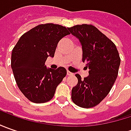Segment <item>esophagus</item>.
I'll return each mask as SVG.
<instances>
[{"label":"esophagus","instance_id":"34e87169","mask_svg":"<svg viewBox=\"0 0 131 131\" xmlns=\"http://www.w3.org/2000/svg\"><path fill=\"white\" fill-rule=\"evenodd\" d=\"M67 75L68 76H72L73 75V73H71V72H70V71H67Z\"/></svg>","mask_w":131,"mask_h":131}]
</instances>
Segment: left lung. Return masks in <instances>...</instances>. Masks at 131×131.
I'll use <instances>...</instances> for the list:
<instances>
[{
	"mask_svg": "<svg viewBox=\"0 0 131 131\" xmlns=\"http://www.w3.org/2000/svg\"><path fill=\"white\" fill-rule=\"evenodd\" d=\"M78 38L82 48V61L89 69V75L82 79L79 74L77 84L72 88L71 99L82 108L98 105L107 95L117 77L120 58L114 43L91 25L68 28Z\"/></svg>",
	"mask_w": 131,
	"mask_h": 131,
	"instance_id": "1",
	"label": "left lung"
}]
</instances>
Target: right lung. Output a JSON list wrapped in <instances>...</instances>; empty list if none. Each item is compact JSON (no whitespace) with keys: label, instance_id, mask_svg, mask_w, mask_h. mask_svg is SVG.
<instances>
[{"label":"right lung","instance_id":"add662e5","mask_svg":"<svg viewBox=\"0 0 131 131\" xmlns=\"http://www.w3.org/2000/svg\"><path fill=\"white\" fill-rule=\"evenodd\" d=\"M68 28L52 23L39 25L23 34L12 53V68L18 88L33 103L47 102L66 75V69L47 68L59 41L69 35Z\"/></svg>","mask_w":131,"mask_h":131}]
</instances>
